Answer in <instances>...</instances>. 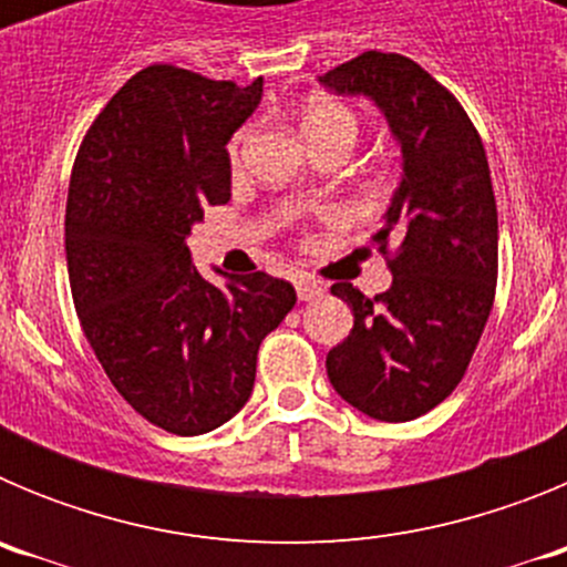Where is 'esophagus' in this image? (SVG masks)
Returning <instances> with one entry per match:
<instances>
[{
	"label": "esophagus",
	"instance_id": "obj_1",
	"mask_svg": "<svg viewBox=\"0 0 567 567\" xmlns=\"http://www.w3.org/2000/svg\"><path fill=\"white\" fill-rule=\"evenodd\" d=\"M295 287H298V298L300 300H318V298H323V292H327V287H323V284H318V280H312V278H300Z\"/></svg>",
	"mask_w": 567,
	"mask_h": 567
}]
</instances>
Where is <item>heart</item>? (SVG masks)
Masks as SVG:
<instances>
[{"mask_svg":"<svg viewBox=\"0 0 567 567\" xmlns=\"http://www.w3.org/2000/svg\"><path fill=\"white\" fill-rule=\"evenodd\" d=\"M358 130H360L358 115L346 107V104L332 102V99H318V102L309 104L307 113H303V133H307L309 144L320 142V138H332V135L358 138ZM249 133H252V130L244 127L238 135H235L233 144H229V158H233V164L240 162L244 147H247L249 142Z\"/></svg>","mask_w":567,"mask_h":567,"instance_id":"heart-1","label":"heart"}]
</instances>
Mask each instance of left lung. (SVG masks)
<instances>
[{
    "instance_id": "left-lung-1",
    "label": "left lung",
    "mask_w": 567,
    "mask_h": 567,
    "mask_svg": "<svg viewBox=\"0 0 567 567\" xmlns=\"http://www.w3.org/2000/svg\"><path fill=\"white\" fill-rule=\"evenodd\" d=\"M320 82L372 99L403 150V178L372 235L392 287L365 298L346 280L334 284L354 327L327 354V372L358 412L405 423L457 389L494 307L497 202L488 158L454 93L400 53L365 50Z\"/></svg>"
}]
</instances>
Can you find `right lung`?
I'll return each instance as SVG.
<instances>
[{
    "label": "right lung",
    "mask_w": 567,
    "mask_h": 567,
    "mask_svg": "<svg viewBox=\"0 0 567 567\" xmlns=\"http://www.w3.org/2000/svg\"><path fill=\"white\" fill-rule=\"evenodd\" d=\"M247 87L150 64L90 124L64 213L70 292L115 392L178 437L244 409L260 340L295 307L267 272L204 280L187 249L204 209L229 202L227 142L258 107Z\"/></svg>",
    "instance_id": "1"
}]
</instances>
